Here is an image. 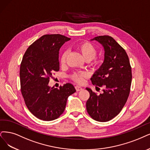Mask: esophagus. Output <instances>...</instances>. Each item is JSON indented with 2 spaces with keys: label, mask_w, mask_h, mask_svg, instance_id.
<instances>
[{
  "label": "esophagus",
  "mask_w": 150,
  "mask_h": 150,
  "mask_svg": "<svg viewBox=\"0 0 150 150\" xmlns=\"http://www.w3.org/2000/svg\"><path fill=\"white\" fill-rule=\"evenodd\" d=\"M75 89H76V91H79L82 90L83 88L79 86H75Z\"/></svg>",
  "instance_id": "obj_1"
}]
</instances>
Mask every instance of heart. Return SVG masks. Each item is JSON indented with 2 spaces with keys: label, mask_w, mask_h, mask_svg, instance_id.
Segmentation results:
<instances>
[{
  "label": "heart",
  "mask_w": 150,
  "mask_h": 150,
  "mask_svg": "<svg viewBox=\"0 0 150 150\" xmlns=\"http://www.w3.org/2000/svg\"><path fill=\"white\" fill-rule=\"evenodd\" d=\"M76 49L81 53L83 57L86 61L93 60L91 62L93 66H98L101 63V60L98 59H95L98 54L97 48L90 42L84 41L79 43L76 46ZM68 55V51H65L62 52L60 56V63L64 65L66 63L67 57ZM87 74L85 71H76L71 75V80L76 82V83L83 84L85 81V79L86 78Z\"/></svg>",
  "instance_id": "heart-1"
}]
</instances>
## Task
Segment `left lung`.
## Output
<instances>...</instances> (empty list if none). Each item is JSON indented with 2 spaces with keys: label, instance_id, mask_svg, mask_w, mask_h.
<instances>
[{
  "label": "left lung",
  "instance_id": "8db88e82",
  "mask_svg": "<svg viewBox=\"0 0 150 150\" xmlns=\"http://www.w3.org/2000/svg\"><path fill=\"white\" fill-rule=\"evenodd\" d=\"M103 46L104 61L91 78L94 86L103 87L97 95L90 88L86 104L90 117L98 122H108L117 115L129 98L132 83V68L125 49L113 38L108 35L93 38Z\"/></svg>",
  "mask_w": 150,
  "mask_h": 150
}]
</instances>
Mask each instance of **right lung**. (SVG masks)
Returning a JSON list of instances; mask_svg holds the SVG:
<instances>
[{
	"label": "right lung",
	"mask_w": 150,
	"mask_h": 150,
	"mask_svg": "<svg viewBox=\"0 0 150 150\" xmlns=\"http://www.w3.org/2000/svg\"><path fill=\"white\" fill-rule=\"evenodd\" d=\"M70 40L59 34L43 35L31 44L22 59L21 92L26 107L39 119L50 121L59 117L68 97L76 91L71 83L59 89L49 86L50 79L59 70V49Z\"/></svg>",
	"instance_id": "add662e5"
}]
</instances>
